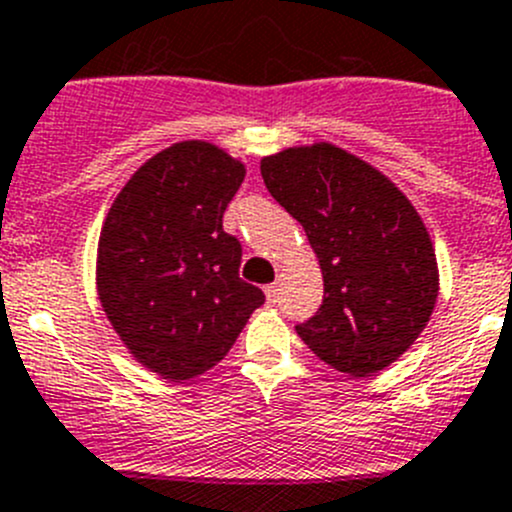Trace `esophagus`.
I'll use <instances>...</instances> for the list:
<instances>
[{
	"label": "esophagus",
	"mask_w": 512,
	"mask_h": 512,
	"mask_svg": "<svg viewBox=\"0 0 512 512\" xmlns=\"http://www.w3.org/2000/svg\"><path fill=\"white\" fill-rule=\"evenodd\" d=\"M264 291H266V299H269L271 304H274V301L279 299V286H276V284H269Z\"/></svg>",
	"instance_id": "obj_1"
}]
</instances>
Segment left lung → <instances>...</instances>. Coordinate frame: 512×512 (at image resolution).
<instances>
[{
	"label": "left lung",
	"mask_w": 512,
	"mask_h": 512,
	"mask_svg": "<svg viewBox=\"0 0 512 512\" xmlns=\"http://www.w3.org/2000/svg\"><path fill=\"white\" fill-rule=\"evenodd\" d=\"M261 175L304 226L324 276L319 311L296 334L349 377L397 362L440 291L435 246L417 208L382 170L332 143L266 155Z\"/></svg>",
	"instance_id": "obj_1"
}]
</instances>
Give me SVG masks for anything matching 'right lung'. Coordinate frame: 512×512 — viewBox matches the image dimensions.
<instances>
[{"mask_svg": "<svg viewBox=\"0 0 512 512\" xmlns=\"http://www.w3.org/2000/svg\"><path fill=\"white\" fill-rule=\"evenodd\" d=\"M246 165L208 140H180L120 188L97 241L102 311L135 362L170 382L216 367L264 291L238 276L223 211Z\"/></svg>", "mask_w": 512, "mask_h": 512, "instance_id": "add662e5", "label": "right lung"}]
</instances>
